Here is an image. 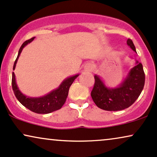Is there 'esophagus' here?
<instances>
[{
	"instance_id": "esophagus-1",
	"label": "esophagus",
	"mask_w": 157,
	"mask_h": 157,
	"mask_svg": "<svg viewBox=\"0 0 157 157\" xmlns=\"http://www.w3.org/2000/svg\"><path fill=\"white\" fill-rule=\"evenodd\" d=\"M84 69L87 71H92L94 70V67L91 63H86L84 66Z\"/></svg>"
}]
</instances>
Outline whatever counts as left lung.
Segmentation results:
<instances>
[{"label": "left lung", "mask_w": 157, "mask_h": 157, "mask_svg": "<svg viewBox=\"0 0 157 157\" xmlns=\"http://www.w3.org/2000/svg\"><path fill=\"white\" fill-rule=\"evenodd\" d=\"M127 44L136 52L132 40L128 38ZM145 84L143 65H136L129 71L123 82L115 88H108L98 75H94V87L91 92L92 100L98 108L105 111H117L129 108L138 98Z\"/></svg>", "instance_id": "1"}]
</instances>
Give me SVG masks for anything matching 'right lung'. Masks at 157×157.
Masks as SVG:
<instances>
[{"instance_id":"add662e5","label":"right lung","mask_w":157,"mask_h":157,"mask_svg":"<svg viewBox=\"0 0 157 157\" xmlns=\"http://www.w3.org/2000/svg\"><path fill=\"white\" fill-rule=\"evenodd\" d=\"M35 37L30 38V39L27 40L22 44L21 46L20 49L19 50L18 55L16 60L13 64V70L15 69L16 64L18 60V58L22 52L23 48L25 47L27 44L32 42ZM78 74L71 76L69 78L63 81L59 85V86L56 90L52 91L49 94H46L43 97L40 98H30L23 94L20 90H19L16 83V78H15L14 73H12V80H11V84H12V89L16 96L17 99L19 100V102L24 105L25 108L30 111L36 113H49L52 112L57 111V110L60 109L63 107L65 101H66L67 97L68 95V91L70 86L74 82V80L78 76Z\"/></svg>"}]
</instances>
